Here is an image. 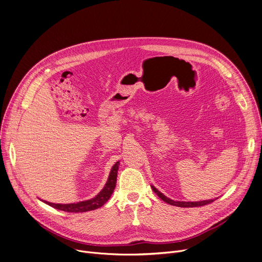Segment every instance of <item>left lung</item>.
Returning a JSON list of instances; mask_svg holds the SVG:
<instances>
[{
	"label": "left lung",
	"mask_w": 262,
	"mask_h": 262,
	"mask_svg": "<svg viewBox=\"0 0 262 262\" xmlns=\"http://www.w3.org/2000/svg\"><path fill=\"white\" fill-rule=\"evenodd\" d=\"M152 190L155 193H157V195L166 203H169L170 205H174V206H178V207H198V206H203L206 204H209L211 202H213L214 200H204V201H199V202H182V201H174L171 200L169 198H167L165 195H163L161 192H159L155 186H151Z\"/></svg>",
	"instance_id": "8db88e82"
}]
</instances>
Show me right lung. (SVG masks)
Wrapping results in <instances>:
<instances>
[{
	"mask_svg": "<svg viewBox=\"0 0 262 262\" xmlns=\"http://www.w3.org/2000/svg\"><path fill=\"white\" fill-rule=\"evenodd\" d=\"M118 166L119 162H117L113 168H112L107 181L104 185V188L101 190V192L94 198L87 200V201H82L78 203H70V204H55L52 202L45 201L47 204L50 206H53L59 210L63 211H68V212H85L89 210H94L99 207H101L111 197V195L113 194L114 189L116 186V180H117V172H118Z\"/></svg>",
	"mask_w": 262,
	"mask_h": 262,
	"instance_id": "right-lung-1",
	"label": "right lung"
}]
</instances>
